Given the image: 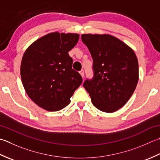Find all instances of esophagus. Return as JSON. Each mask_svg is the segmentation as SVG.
<instances>
[{
	"instance_id": "34e87169",
	"label": "esophagus",
	"mask_w": 160,
	"mask_h": 160,
	"mask_svg": "<svg viewBox=\"0 0 160 160\" xmlns=\"http://www.w3.org/2000/svg\"><path fill=\"white\" fill-rule=\"evenodd\" d=\"M79 73H80V74H81V76L82 77H83V76H84V70H81L79 72Z\"/></svg>"
}]
</instances>
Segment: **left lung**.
Listing matches in <instances>:
<instances>
[{
  "label": "left lung",
  "instance_id": "1",
  "mask_svg": "<svg viewBox=\"0 0 160 160\" xmlns=\"http://www.w3.org/2000/svg\"><path fill=\"white\" fill-rule=\"evenodd\" d=\"M81 39L93 59L94 75L83 87L93 105L101 111L114 112L134 92L139 80L138 58L132 49L110 34H83Z\"/></svg>",
  "mask_w": 160,
  "mask_h": 160
}]
</instances>
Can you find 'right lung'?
Listing matches in <instances>:
<instances>
[{"label": "right lung", "instance_id": "add662e5", "mask_svg": "<svg viewBox=\"0 0 160 160\" xmlns=\"http://www.w3.org/2000/svg\"><path fill=\"white\" fill-rule=\"evenodd\" d=\"M79 38V34L52 32L33 42L22 56L21 77L25 92L48 111L68 106L82 83L79 73L72 68V58L68 54Z\"/></svg>", "mask_w": 160, "mask_h": 160}]
</instances>
